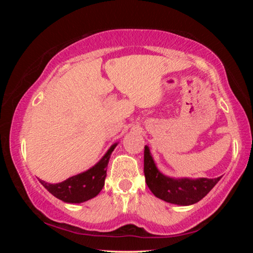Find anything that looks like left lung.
Returning <instances> with one entry per match:
<instances>
[{
  "label": "left lung",
  "mask_w": 253,
  "mask_h": 253,
  "mask_svg": "<svg viewBox=\"0 0 253 253\" xmlns=\"http://www.w3.org/2000/svg\"><path fill=\"white\" fill-rule=\"evenodd\" d=\"M144 174L147 186L156 198L177 205H191L199 202L221 179V176L216 178L166 176L156 168L148 146H145L144 151Z\"/></svg>",
  "instance_id": "8db88e82"
}]
</instances>
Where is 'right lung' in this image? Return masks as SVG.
<instances>
[{
    "instance_id": "add662e5",
    "label": "right lung",
    "mask_w": 253,
    "mask_h": 253,
    "mask_svg": "<svg viewBox=\"0 0 253 253\" xmlns=\"http://www.w3.org/2000/svg\"><path fill=\"white\" fill-rule=\"evenodd\" d=\"M117 146V143L111 145L107 153L95 166L85 172L71 176L66 181L57 184H50L39 179L40 183L55 198L66 203H83L95 198L105 185L111 153Z\"/></svg>"
}]
</instances>
